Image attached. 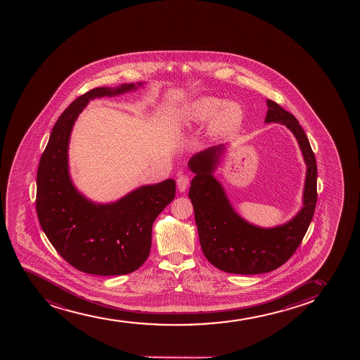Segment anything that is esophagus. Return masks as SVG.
<instances>
[{
    "instance_id": "obj_1",
    "label": "esophagus",
    "mask_w": 360,
    "mask_h": 360,
    "mask_svg": "<svg viewBox=\"0 0 360 360\" xmlns=\"http://www.w3.org/2000/svg\"><path fill=\"white\" fill-rule=\"evenodd\" d=\"M188 184H190V179L187 175H179V178L176 179V186H178V190L180 192H185Z\"/></svg>"
}]
</instances>
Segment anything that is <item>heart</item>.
<instances>
[{"mask_svg": "<svg viewBox=\"0 0 360 360\" xmlns=\"http://www.w3.org/2000/svg\"><path fill=\"white\" fill-rule=\"evenodd\" d=\"M207 132L211 136H224L231 133L243 121V109L233 101L222 102L215 97H198L176 112L175 124L180 127H193L209 120Z\"/></svg>", "mask_w": 360, "mask_h": 360, "instance_id": "obj_1", "label": "heart"}]
</instances>
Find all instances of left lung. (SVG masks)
I'll use <instances>...</instances> for the list:
<instances>
[{
  "label": "left lung",
  "instance_id": "8db88e82",
  "mask_svg": "<svg viewBox=\"0 0 360 360\" xmlns=\"http://www.w3.org/2000/svg\"><path fill=\"white\" fill-rule=\"evenodd\" d=\"M266 105L265 124H285L295 136L306 165L302 207L288 222L259 227L234 210L224 186L214 176L226 145L195 153L188 161V168L195 175L188 197L195 209L202 253L211 264L226 273L256 275L281 266L299 248L316 209L317 165L309 139L290 112L271 99H266Z\"/></svg>",
  "mask_w": 360,
  "mask_h": 360
}]
</instances>
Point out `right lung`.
Segmentation results:
<instances>
[{
  "label": "right lung",
  "mask_w": 360,
  "mask_h": 360,
  "mask_svg": "<svg viewBox=\"0 0 360 360\" xmlns=\"http://www.w3.org/2000/svg\"><path fill=\"white\" fill-rule=\"evenodd\" d=\"M143 84L96 87L75 99L56 121L38 165L41 229L60 256L83 273L115 276L141 268L149 257L153 222L175 197V181L168 179L101 204L80 193L70 179L68 145L79 114L91 99L134 91Z\"/></svg>",
  "instance_id": "add662e5"
}]
</instances>
